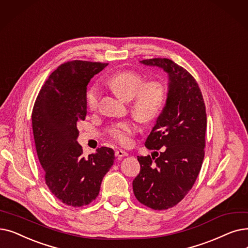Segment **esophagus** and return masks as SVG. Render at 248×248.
Segmentation results:
<instances>
[{
  "label": "esophagus",
  "mask_w": 248,
  "mask_h": 248,
  "mask_svg": "<svg viewBox=\"0 0 248 248\" xmlns=\"http://www.w3.org/2000/svg\"><path fill=\"white\" fill-rule=\"evenodd\" d=\"M114 154H115V157H117L118 159H121L122 157H124V156H127V153L124 150H116Z\"/></svg>",
  "instance_id": "esophagus-1"
}]
</instances>
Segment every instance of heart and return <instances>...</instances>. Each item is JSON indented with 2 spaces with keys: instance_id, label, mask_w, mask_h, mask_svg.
<instances>
[{
  "instance_id": "b5f03b06",
  "label": "heart",
  "mask_w": 248,
  "mask_h": 248,
  "mask_svg": "<svg viewBox=\"0 0 248 248\" xmlns=\"http://www.w3.org/2000/svg\"><path fill=\"white\" fill-rule=\"evenodd\" d=\"M109 87L124 100H132L133 114L144 123L155 121L163 109L167 89L164 83L159 80L146 82L144 75L136 71H120L108 79ZM100 102V89L92 85L86 93V104L91 111L98 109ZM138 131L134 121L120 122L108 128V135L121 145H128L131 138Z\"/></svg>"
}]
</instances>
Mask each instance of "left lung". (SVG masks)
<instances>
[{
	"mask_svg": "<svg viewBox=\"0 0 248 248\" xmlns=\"http://www.w3.org/2000/svg\"><path fill=\"white\" fill-rule=\"evenodd\" d=\"M168 73L166 105L157 118L145 146L162 152L140 156V173L133 181L137 200L153 210L174 207L195 185L206 146L207 113L202 94L185 68L169 59L141 61Z\"/></svg>",
	"mask_w": 248,
	"mask_h": 248,
	"instance_id": "1",
	"label": "left lung"
}]
</instances>
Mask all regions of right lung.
Segmentation results:
<instances>
[{"mask_svg": "<svg viewBox=\"0 0 248 248\" xmlns=\"http://www.w3.org/2000/svg\"><path fill=\"white\" fill-rule=\"evenodd\" d=\"M107 64L78 60L62 63L41 87L32 109V130L46 184L67 206L83 207L94 201L113 164L111 148H98L84 158L77 142V123L87 114V85Z\"/></svg>", "mask_w": 248, "mask_h": 248, "instance_id": "1", "label": "right lung"}]
</instances>
